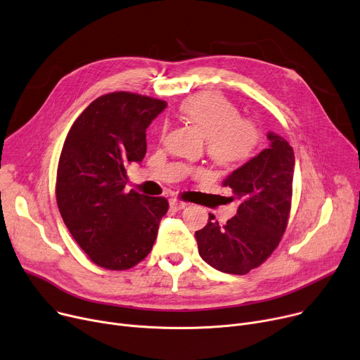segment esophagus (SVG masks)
<instances>
[{"label":"esophagus","instance_id":"obj_1","mask_svg":"<svg viewBox=\"0 0 360 360\" xmlns=\"http://www.w3.org/2000/svg\"><path fill=\"white\" fill-rule=\"evenodd\" d=\"M169 207L174 210V211H179V210H184L186 207L185 202L179 201V200H175V198H171L169 200Z\"/></svg>","mask_w":360,"mask_h":360}]
</instances>
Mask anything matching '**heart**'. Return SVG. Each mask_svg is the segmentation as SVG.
<instances>
[{
    "instance_id": "1",
    "label": "heart",
    "mask_w": 360,
    "mask_h": 360,
    "mask_svg": "<svg viewBox=\"0 0 360 360\" xmlns=\"http://www.w3.org/2000/svg\"><path fill=\"white\" fill-rule=\"evenodd\" d=\"M181 112L202 133L207 152L221 166L249 160L260 139L256 124L240 118V111L219 94H198L185 100Z\"/></svg>"
}]
</instances>
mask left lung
I'll return each instance as SVG.
<instances>
[{
	"mask_svg": "<svg viewBox=\"0 0 360 360\" xmlns=\"http://www.w3.org/2000/svg\"><path fill=\"white\" fill-rule=\"evenodd\" d=\"M269 146L237 167L224 181L231 200L238 201L224 226L210 214L195 231L198 253L210 266L224 274L246 275L265 262L281 242L292 198L294 150L279 134L268 133Z\"/></svg>",
	"mask_w": 360,
	"mask_h": 360,
	"instance_id": "left-lung-1",
	"label": "left lung"
}]
</instances>
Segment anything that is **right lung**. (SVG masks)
Segmentation results:
<instances>
[{"label":"right lung","instance_id":"obj_1","mask_svg":"<svg viewBox=\"0 0 360 360\" xmlns=\"http://www.w3.org/2000/svg\"><path fill=\"white\" fill-rule=\"evenodd\" d=\"M166 105L131 92L103 95L75 120L63 143L58 207L72 237L101 268L129 269L156 240L167 201L124 188L129 165L146 155V129Z\"/></svg>","mask_w":360,"mask_h":360}]
</instances>
